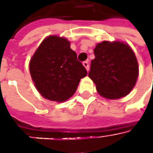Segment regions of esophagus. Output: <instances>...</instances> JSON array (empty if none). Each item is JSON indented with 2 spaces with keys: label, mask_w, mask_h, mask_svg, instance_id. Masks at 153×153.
Masks as SVG:
<instances>
[{
  "label": "esophagus",
  "mask_w": 153,
  "mask_h": 153,
  "mask_svg": "<svg viewBox=\"0 0 153 153\" xmlns=\"http://www.w3.org/2000/svg\"><path fill=\"white\" fill-rule=\"evenodd\" d=\"M82 65H83V66H84L86 70H87V71H89V64H88V62L84 61L82 63Z\"/></svg>",
  "instance_id": "obj_1"
}]
</instances>
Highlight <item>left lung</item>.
Here are the masks:
<instances>
[{
    "mask_svg": "<svg viewBox=\"0 0 153 153\" xmlns=\"http://www.w3.org/2000/svg\"><path fill=\"white\" fill-rule=\"evenodd\" d=\"M88 76L96 85L99 94L107 100L128 95L135 86L139 65L135 54L123 42L104 41L94 49Z\"/></svg>",
    "mask_w": 153,
    "mask_h": 153,
    "instance_id": "8db88e82",
    "label": "left lung"
}]
</instances>
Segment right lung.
Listing matches in <instances>:
<instances>
[{"label": "right lung", "mask_w": 153, "mask_h": 153, "mask_svg": "<svg viewBox=\"0 0 153 153\" xmlns=\"http://www.w3.org/2000/svg\"><path fill=\"white\" fill-rule=\"evenodd\" d=\"M30 73L40 94L51 101L64 102L75 94L81 78L87 76L67 39L48 36L30 61Z\"/></svg>", "instance_id": "obj_1"}]
</instances>
